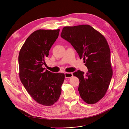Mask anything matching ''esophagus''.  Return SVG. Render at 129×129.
I'll list each match as a JSON object with an SVG mask.
<instances>
[{"instance_id": "1", "label": "esophagus", "mask_w": 129, "mask_h": 129, "mask_svg": "<svg viewBox=\"0 0 129 129\" xmlns=\"http://www.w3.org/2000/svg\"><path fill=\"white\" fill-rule=\"evenodd\" d=\"M65 78H70L73 76V74L72 73H65Z\"/></svg>"}]
</instances>
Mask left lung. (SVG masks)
Here are the masks:
<instances>
[{
    "instance_id": "obj_1",
    "label": "left lung",
    "mask_w": 129,
    "mask_h": 129,
    "mask_svg": "<svg viewBox=\"0 0 129 129\" xmlns=\"http://www.w3.org/2000/svg\"><path fill=\"white\" fill-rule=\"evenodd\" d=\"M60 37L69 42L83 58L88 71L74 73L80 80V96L88 104L99 102L105 95L113 76L111 51L105 38L89 25L66 26Z\"/></svg>"
}]
</instances>
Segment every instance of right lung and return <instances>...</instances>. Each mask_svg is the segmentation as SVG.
I'll return each mask as SVG.
<instances>
[{"label": "right lung", "instance_id": "right-lung-1", "mask_svg": "<svg viewBox=\"0 0 129 129\" xmlns=\"http://www.w3.org/2000/svg\"><path fill=\"white\" fill-rule=\"evenodd\" d=\"M59 29H39L26 40L18 55L20 80L30 96L39 104L51 106L58 100L64 80L63 73L43 68L45 58L57 39Z\"/></svg>", "mask_w": 129, "mask_h": 129}]
</instances>
